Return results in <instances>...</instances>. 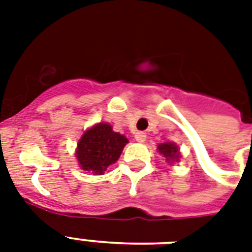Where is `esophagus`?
<instances>
[{
  "label": "esophagus",
  "mask_w": 252,
  "mask_h": 252,
  "mask_svg": "<svg viewBox=\"0 0 252 252\" xmlns=\"http://www.w3.org/2000/svg\"><path fill=\"white\" fill-rule=\"evenodd\" d=\"M134 140L137 142H145L146 141V134L144 132H137L134 134Z\"/></svg>",
  "instance_id": "34e87169"
}]
</instances>
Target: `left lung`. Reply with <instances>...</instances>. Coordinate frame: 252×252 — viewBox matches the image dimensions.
I'll return each mask as SVG.
<instances>
[{"label": "left lung", "mask_w": 252, "mask_h": 252, "mask_svg": "<svg viewBox=\"0 0 252 252\" xmlns=\"http://www.w3.org/2000/svg\"><path fill=\"white\" fill-rule=\"evenodd\" d=\"M158 153L162 154L166 158L168 163L171 162H178L180 158V153L178 146L174 142H165V144H159L158 145Z\"/></svg>", "instance_id": "8db88e82"}]
</instances>
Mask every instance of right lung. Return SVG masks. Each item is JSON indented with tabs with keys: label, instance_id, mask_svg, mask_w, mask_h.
Listing matches in <instances>:
<instances>
[{
	"label": "right lung",
	"instance_id": "right-lung-1",
	"mask_svg": "<svg viewBox=\"0 0 252 252\" xmlns=\"http://www.w3.org/2000/svg\"><path fill=\"white\" fill-rule=\"evenodd\" d=\"M128 138L114 132L107 123H98L87 129L77 144L76 157L85 171L102 175L107 167L118 161Z\"/></svg>",
	"mask_w": 252,
	"mask_h": 252
}]
</instances>
